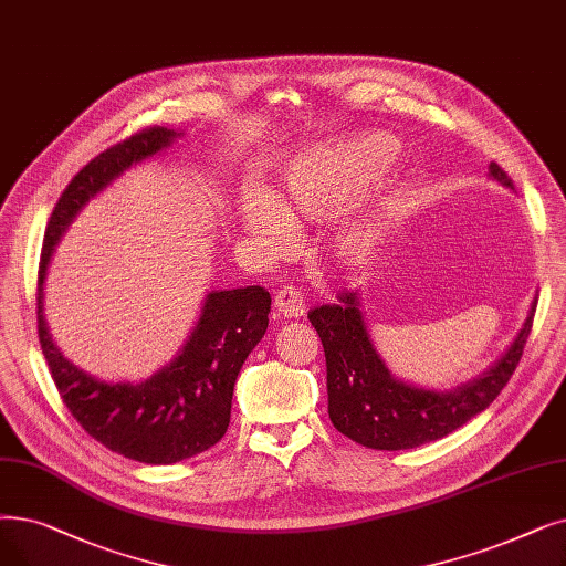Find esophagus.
I'll return each instance as SVG.
<instances>
[{
	"mask_svg": "<svg viewBox=\"0 0 566 566\" xmlns=\"http://www.w3.org/2000/svg\"><path fill=\"white\" fill-rule=\"evenodd\" d=\"M275 310L284 318H301L305 314V301L303 293L293 286H284L275 296Z\"/></svg>",
	"mask_w": 566,
	"mask_h": 566,
	"instance_id": "1",
	"label": "esophagus"
}]
</instances>
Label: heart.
<instances>
[{
  "label": "heart",
  "mask_w": 566,
  "mask_h": 566,
  "mask_svg": "<svg viewBox=\"0 0 566 566\" xmlns=\"http://www.w3.org/2000/svg\"><path fill=\"white\" fill-rule=\"evenodd\" d=\"M396 155V138L384 132L303 147L286 159L280 182L268 189V196L263 191L242 196L240 227L263 250H277L289 235L282 217L296 224L324 222L375 185ZM398 206V196L384 193L373 210L352 219L337 240L339 259L349 265L370 261L384 222Z\"/></svg>",
  "instance_id": "obj_1"
}]
</instances>
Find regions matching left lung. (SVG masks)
Segmentation results:
<instances>
[{
  "mask_svg": "<svg viewBox=\"0 0 566 566\" xmlns=\"http://www.w3.org/2000/svg\"><path fill=\"white\" fill-rule=\"evenodd\" d=\"M488 178L513 189L495 161L488 166ZM337 301L307 314L326 354L328 416L344 437L377 451L416 449L451 434L481 413L518 365L536 310L534 298L523 328L485 373L455 388L437 390L402 381L388 370L367 331L360 289L339 293Z\"/></svg>",
  "mask_w": 566,
  "mask_h": 566,
  "instance_id": "8db88e82",
  "label": "left lung"
}]
</instances>
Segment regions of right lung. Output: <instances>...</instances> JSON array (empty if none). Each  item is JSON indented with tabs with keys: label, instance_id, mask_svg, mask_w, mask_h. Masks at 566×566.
<instances>
[{
	"label": "right lung",
	"instance_id": "1",
	"mask_svg": "<svg viewBox=\"0 0 566 566\" xmlns=\"http://www.w3.org/2000/svg\"><path fill=\"white\" fill-rule=\"evenodd\" d=\"M180 136L185 134L176 129L153 127L94 157L60 196L39 265V339L64 405L106 449L145 464L193 458L224 437L240 367L268 328L270 293L261 286L208 291L176 358L134 384L94 377L60 352L43 314V284L57 242L94 196L129 168L168 150Z\"/></svg>",
	"mask_w": 566,
	"mask_h": 566
}]
</instances>
